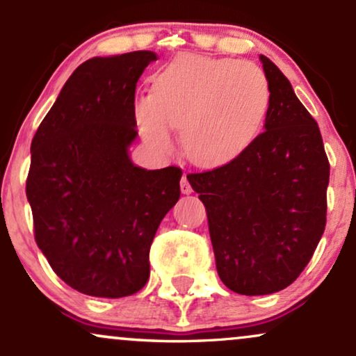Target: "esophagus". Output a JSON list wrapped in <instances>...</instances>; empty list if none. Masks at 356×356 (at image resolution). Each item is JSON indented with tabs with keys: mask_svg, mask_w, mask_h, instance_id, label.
Returning <instances> with one entry per match:
<instances>
[{
	"mask_svg": "<svg viewBox=\"0 0 356 356\" xmlns=\"http://www.w3.org/2000/svg\"><path fill=\"white\" fill-rule=\"evenodd\" d=\"M181 191H182V194H191V192H192V187H191L189 181H187L186 174H184L182 179H181Z\"/></svg>",
	"mask_w": 356,
	"mask_h": 356,
	"instance_id": "34e87169",
	"label": "esophagus"
}]
</instances>
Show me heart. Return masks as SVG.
I'll return each instance as SVG.
<instances>
[{
  "label": "heart",
  "mask_w": 356,
  "mask_h": 356,
  "mask_svg": "<svg viewBox=\"0 0 356 356\" xmlns=\"http://www.w3.org/2000/svg\"><path fill=\"white\" fill-rule=\"evenodd\" d=\"M271 107L264 72L249 61L179 55L159 72L152 93L136 102L138 130L150 145L174 147L182 129L187 157L216 167L236 159L259 132Z\"/></svg>",
  "instance_id": "b5f03b06"
}]
</instances>
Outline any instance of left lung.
<instances>
[{"label": "left lung", "instance_id": "1", "mask_svg": "<svg viewBox=\"0 0 356 356\" xmlns=\"http://www.w3.org/2000/svg\"><path fill=\"white\" fill-rule=\"evenodd\" d=\"M271 107L264 132L238 157L187 174L207 212L216 268L231 291L271 295L312 259L326 226L330 162L316 120L264 55Z\"/></svg>", "mask_w": 356, "mask_h": 356}]
</instances>
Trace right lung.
<instances>
[{"instance_id": "obj_1", "label": "right lung", "mask_w": 356, "mask_h": 356, "mask_svg": "<svg viewBox=\"0 0 356 356\" xmlns=\"http://www.w3.org/2000/svg\"><path fill=\"white\" fill-rule=\"evenodd\" d=\"M154 60L142 50L81 63L31 140L35 241L56 276L83 295L140 291L159 224L181 197L179 167L147 170L129 157L137 81Z\"/></svg>"}]
</instances>
